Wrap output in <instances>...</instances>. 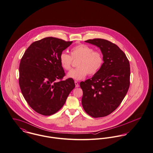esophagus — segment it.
Here are the masks:
<instances>
[{
	"instance_id": "obj_1",
	"label": "esophagus",
	"mask_w": 153,
	"mask_h": 153,
	"mask_svg": "<svg viewBox=\"0 0 153 153\" xmlns=\"http://www.w3.org/2000/svg\"><path fill=\"white\" fill-rule=\"evenodd\" d=\"M74 83H75V85H76V87H79V83H78L77 82L75 81V82H74Z\"/></svg>"
}]
</instances>
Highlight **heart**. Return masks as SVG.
Returning a JSON list of instances; mask_svg holds the SVG:
<instances>
[{
  "mask_svg": "<svg viewBox=\"0 0 153 153\" xmlns=\"http://www.w3.org/2000/svg\"><path fill=\"white\" fill-rule=\"evenodd\" d=\"M77 59V68L71 70L68 74V77L77 80L84 79L87 74L89 76L96 74L102 68L104 63L103 56L100 51H94L93 48L85 44L72 48L70 55L62 52L59 56L61 66L67 71L71 68L73 60Z\"/></svg>",
  "mask_w": 153,
  "mask_h": 153,
  "instance_id": "b5f03b06",
  "label": "heart"
}]
</instances>
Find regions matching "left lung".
I'll return each mask as SVG.
<instances>
[{"mask_svg":"<svg viewBox=\"0 0 153 153\" xmlns=\"http://www.w3.org/2000/svg\"><path fill=\"white\" fill-rule=\"evenodd\" d=\"M85 42L99 47L104 63L91 79L80 83L82 103L85 111L98 118L113 112L126 96L130 86V68L125 53L114 43L105 39H89Z\"/></svg>","mask_w":153,"mask_h":153,"instance_id":"1","label":"left lung"}]
</instances>
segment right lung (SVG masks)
<instances>
[{"label":"right lung","mask_w":153,"mask_h":153,"mask_svg":"<svg viewBox=\"0 0 153 153\" xmlns=\"http://www.w3.org/2000/svg\"><path fill=\"white\" fill-rule=\"evenodd\" d=\"M72 42L46 37L32 43L21 59L20 88L26 101L39 114L51 116L57 112L75 87L72 78L62 80L65 73L59 60L60 54Z\"/></svg>","instance_id":"add662e5"}]
</instances>
